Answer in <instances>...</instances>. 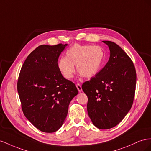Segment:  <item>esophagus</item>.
Wrapping results in <instances>:
<instances>
[{
    "label": "esophagus",
    "mask_w": 151,
    "mask_h": 151,
    "mask_svg": "<svg viewBox=\"0 0 151 151\" xmlns=\"http://www.w3.org/2000/svg\"><path fill=\"white\" fill-rule=\"evenodd\" d=\"M76 88H77V89H78L79 92H82V88H81V86L80 85V84L77 83V84L76 85Z\"/></svg>",
    "instance_id": "obj_1"
}]
</instances>
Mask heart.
<instances>
[{"mask_svg":"<svg viewBox=\"0 0 151 151\" xmlns=\"http://www.w3.org/2000/svg\"><path fill=\"white\" fill-rule=\"evenodd\" d=\"M105 52L98 45L74 44L66 52V58L58 62V70L64 78H72L76 70L80 76L91 78L100 71L105 59Z\"/></svg>","mask_w":151,"mask_h":151,"instance_id":"b5f03b06","label":"heart"}]
</instances>
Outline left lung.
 <instances>
[{
  "instance_id": "1",
  "label": "left lung",
  "mask_w": 151,
  "mask_h": 151,
  "mask_svg": "<svg viewBox=\"0 0 151 151\" xmlns=\"http://www.w3.org/2000/svg\"><path fill=\"white\" fill-rule=\"evenodd\" d=\"M108 46V62L90 81L82 85L88 97L87 111L94 126L109 129L117 125L130 110L136 87V71L131 59L114 42Z\"/></svg>"
}]
</instances>
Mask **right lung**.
Masks as SVG:
<instances>
[{"label":"right lung","instance_id":"1","mask_svg":"<svg viewBox=\"0 0 151 151\" xmlns=\"http://www.w3.org/2000/svg\"><path fill=\"white\" fill-rule=\"evenodd\" d=\"M68 44L38 46L26 59L18 80L25 117L38 130L56 132L66 118L69 104L78 93L76 85L58 70L60 54Z\"/></svg>","mask_w":151,"mask_h":151}]
</instances>
